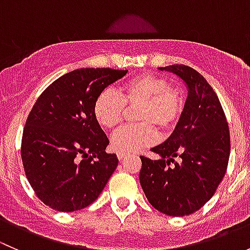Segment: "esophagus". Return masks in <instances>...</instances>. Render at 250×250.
Instances as JSON below:
<instances>
[{"instance_id": "1", "label": "esophagus", "mask_w": 250, "mask_h": 250, "mask_svg": "<svg viewBox=\"0 0 250 250\" xmlns=\"http://www.w3.org/2000/svg\"><path fill=\"white\" fill-rule=\"evenodd\" d=\"M128 156H129V153H127V152H117V157L120 161H122L123 158L128 157Z\"/></svg>"}]
</instances>
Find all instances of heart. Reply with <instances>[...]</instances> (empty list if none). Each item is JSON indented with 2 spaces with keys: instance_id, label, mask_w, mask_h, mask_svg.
<instances>
[{
  "instance_id": "heart-1",
  "label": "heart",
  "mask_w": 250,
  "mask_h": 250,
  "mask_svg": "<svg viewBox=\"0 0 250 250\" xmlns=\"http://www.w3.org/2000/svg\"><path fill=\"white\" fill-rule=\"evenodd\" d=\"M125 106L137 107V125H125L111 135V147L117 152H135L152 145L157 129L168 133L174 129L184 110L181 95L166 78L143 74L127 81L120 95L111 89L98 94L93 104V115L103 128L116 127L122 121Z\"/></svg>"
}]
</instances>
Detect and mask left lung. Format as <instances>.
<instances>
[{
  "label": "left lung",
  "instance_id": "left-lung-1",
  "mask_svg": "<svg viewBox=\"0 0 250 250\" xmlns=\"http://www.w3.org/2000/svg\"><path fill=\"white\" fill-rule=\"evenodd\" d=\"M160 70L180 77L188 93L174 132L151 148L160 158L140 157L139 180L153 208L184 216L202 208L225 176L230 130L218 95L200 72L178 64Z\"/></svg>",
  "mask_w": 250,
  "mask_h": 250
}]
</instances>
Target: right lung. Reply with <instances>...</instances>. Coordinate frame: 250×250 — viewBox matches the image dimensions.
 I'll list each match as a JSON object with an SVG mask.
<instances>
[{
	"label": "right lung",
	"instance_id": "1",
	"mask_svg": "<svg viewBox=\"0 0 250 250\" xmlns=\"http://www.w3.org/2000/svg\"><path fill=\"white\" fill-rule=\"evenodd\" d=\"M128 70L77 69L48 85L22 132L21 160L37 197L58 211L94 202L118 165L106 153L109 139L93 115L100 92Z\"/></svg>",
	"mask_w": 250,
	"mask_h": 250
}]
</instances>
